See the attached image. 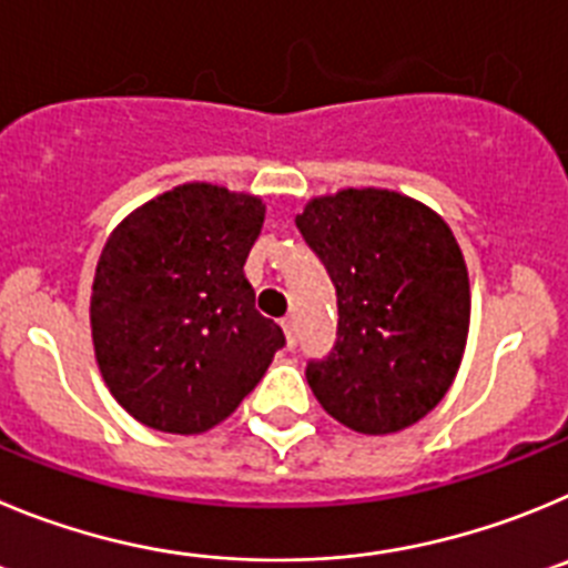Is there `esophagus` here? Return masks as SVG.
<instances>
[{"mask_svg": "<svg viewBox=\"0 0 568 568\" xmlns=\"http://www.w3.org/2000/svg\"><path fill=\"white\" fill-rule=\"evenodd\" d=\"M283 334H285V342H288V347L296 345V320L294 316H285L283 320Z\"/></svg>", "mask_w": 568, "mask_h": 568, "instance_id": "34e87169", "label": "esophagus"}]
</instances>
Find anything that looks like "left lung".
<instances>
[{"label": "left lung", "mask_w": 568, "mask_h": 568, "mask_svg": "<svg viewBox=\"0 0 568 568\" xmlns=\"http://www.w3.org/2000/svg\"><path fill=\"white\" fill-rule=\"evenodd\" d=\"M296 229L336 288V342L305 379L328 416L398 433L444 398L469 331L467 263L433 209L390 189L314 197Z\"/></svg>", "instance_id": "1"}]
</instances>
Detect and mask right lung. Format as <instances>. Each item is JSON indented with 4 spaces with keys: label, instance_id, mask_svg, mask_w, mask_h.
I'll use <instances>...</instances> for the list:
<instances>
[{
    "label": "right lung",
    "instance_id": "obj_1",
    "mask_svg": "<svg viewBox=\"0 0 568 568\" xmlns=\"http://www.w3.org/2000/svg\"><path fill=\"white\" fill-rule=\"evenodd\" d=\"M263 221L260 197L183 183L104 243L90 296L95 362L115 402L152 430H212L285 345L243 274Z\"/></svg>",
    "mask_w": 568,
    "mask_h": 568
}]
</instances>
